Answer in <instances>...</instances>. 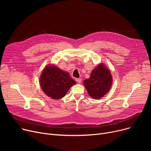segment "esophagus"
<instances>
[{
  "label": "esophagus",
  "instance_id": "1",
  "mask_svg": "<svg viewBox=\"0 0 151 151\" xmlns=\"http://www.w3.org/2000/svg\"><path fill=\"white\" fill-rule=\"evenodd\" d=\"M76 81L78 83H81V78H76Z\"/></svg>",
  "mask_w": 151,
  "mask_h": 151
}]
</instances>
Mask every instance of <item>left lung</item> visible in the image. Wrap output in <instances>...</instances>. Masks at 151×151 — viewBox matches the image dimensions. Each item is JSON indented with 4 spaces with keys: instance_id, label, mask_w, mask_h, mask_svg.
Returning <instances> with one entry per match:
<instances>
[{
    "instance_id": "8db88e82",
    "label": "left lung",
    "mask_w": 151,
    "mask_h": 151,
    "mask_svg": "<svg viewBox=\"0 0 151 151\" xmlns=\"http://www.w3.org/2000/svg\"><path fill=\"white\" fill-rule=\"evenodd\" d=\"M112 81V76L109 70L103 63H100L92 70L90 78L84 81V85L91 97L99 99L109 91Z\"/></svg>"
}]
</instances>
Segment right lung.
<instances>
[{
	"label": "right lung",
	"mask_w": 151,
	"mask_h": 151,
	"mask_svg": "<svg viewBox=\"0 0 151 151\" xmlns=\"http://www.w3.org/2000/svg\"><path fill=\"white\" fill-rule=\"evenodd\" d=\"M76 81L68 73L54 65L47 66L40 78V84L46 96L52 99H60L64 97Z\"/></svg>",
	"instance_id": "right-lung-1"
}]
</instances>
